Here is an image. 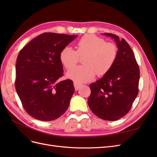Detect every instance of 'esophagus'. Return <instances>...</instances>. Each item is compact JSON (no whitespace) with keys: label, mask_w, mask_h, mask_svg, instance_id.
<instances>
[{"label":"esophagus","mask_w":157,"mask_h":157,"mask_svg":"<svg viewBox=\"0 0 157 157\" xmlns=\"http://www.w3.org/2000/svg\"><path fill=\"white\" fill-rule=\"evenodd\" d=\"M73 84H74V86H75V89L76 91L78 90L80 88V86H82V84H80L78 82H74Z\"/></svg>","instance_id":"34e87169"}]
</instances>
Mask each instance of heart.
Here are the masks:
<instances>
[{
	"mask_svg": "<svg viewBox=\"0 0 157 157\" xmlns=\"http://www.w3.org/2000/svg\"><path fill=\"white\" fill-rule=\"evenodd\" d=\"M117 55L118 48L115 44L96 35H86L78 42L76 51L70 46L64 47L60 52L59 59L65 69H70L77 63L79 57L85 56L82 59L84 65L71 69L67 76L76 81L87 82L96 74H107L115 63Z\"/></svg>",
	"mask_w": 157,
	"mask_h": 157,
	"instance_id": "b5f03b06",
	"label": "heart"
}]
</instances>
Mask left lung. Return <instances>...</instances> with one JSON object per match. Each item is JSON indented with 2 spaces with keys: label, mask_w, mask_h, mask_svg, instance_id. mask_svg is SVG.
I'll return each instance as SVG.
<instances>
[{
  "label": "left lung",
  "mask_w": 157,
  "mask_h": 157,
  "mask_svg": "<svg viewBox=\"0 0 157 157\" xmlns=\"http://www.w3.org/2000/svg\"><path fill=\"white\" fill-rule=\"evenodd\" d=\"M115 40L118 55L109 72L90 85L88 103L91 111L105 121H117L125 116L138 94L140 69L133 50L117 35L103 33Z\"/></svg>",
  "instance_id": "1"
}]
</instances>
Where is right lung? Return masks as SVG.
Listing matches in <instances>:
<instances>
[{"label": "right lung", "instance_id": "right-lung-1", "mask_svg": "<svg viewBox=\"0 0 157 157\" xmlns=\"http://www.w3.org/2000/svg\"><path fill=\"white\" fill-rule=\"evenodd\" d=\"M77 35L44 33L21 50L16 66L15 86L25 111L42 121L59 118L68 109L75 92L63 75L59 54Z\"/></svg>", "mask_w": 157, "mask_h": 157}]
</instances>
